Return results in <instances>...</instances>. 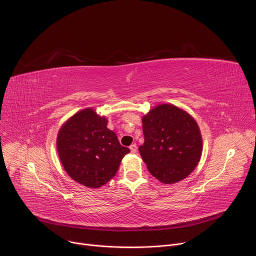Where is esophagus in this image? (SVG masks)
<instances>
[{"label": "esophagus", "mask_w": 256, "mask_h": 256, "mask_svg": "<svg viewBox=\"0 0 256 256\" xmlns=\"http://www.w3.org/2000/svg\"><path fill=\"white\" fill-rule=\"evenodd\" d=\"M130 152H132V154H136L137 152V145L136 144H132L130 146Z\"/></svg>", "instance_id": "esophagus-1"}]
</instances>
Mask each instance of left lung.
Returning a JSON list of instances; mask_svg holds the SVG:
<instances>
[{
  "instance_id": "1",
  "label": "left lung",
  "mask_w": 256,
  "mask_h": 256,
  "mask_svg": "<svg viewBox=\"0 0 256 256\" xmlns=\"http://www.w3.org/2000/svg\"><path fill=\"white\" fill-rule=\"evenodd\" d=\"M144 144L139 147L152 176L176 184L193 172L202 154V137L196 120L180 108L162 104L143 116Z\"/></svg>"
}]
</instances>
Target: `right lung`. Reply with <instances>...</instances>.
<instances>
[{
	"instance_id": "1",
	"label": "right lung",
	"mask_w": 256,
	"mask_h": 256,
	"mask_svg": "<svg viewBox=\"0 0 256 256\" xmlns=\"http://www.w3.org/2000/svg\"><path fill=\"white\" fill-rule=\"evenodd\" d=\"M106 124L104 116L87 108L67 119L57 136V150L65 171L74 180L92 189L113 178L130 152Z\"/></svg>"
}]
</instances>
